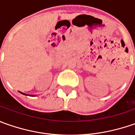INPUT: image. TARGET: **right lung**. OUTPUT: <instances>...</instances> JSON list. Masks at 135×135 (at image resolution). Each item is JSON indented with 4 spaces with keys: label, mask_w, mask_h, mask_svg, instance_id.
I'll use <instances>...</instances> for the list:
<instances>
[{
    "label": "right lung",
    "mask_w": 135,
    "mask_h": 135,
    "mask_svg": "<svg viewBox=\"0 0 135 135\" xmlns=\"http://www.w3.org/2000/svg\"><path fill=\"white\" fill-rule=\"evenodd\" d=\"M19 92H20L21 94H22V95H27V94H25V93H23V92H21V91H19ZM31 96H36V95H31Z\"/></svg>",
    "instance_id": "obj_1"
}]
</instances>
